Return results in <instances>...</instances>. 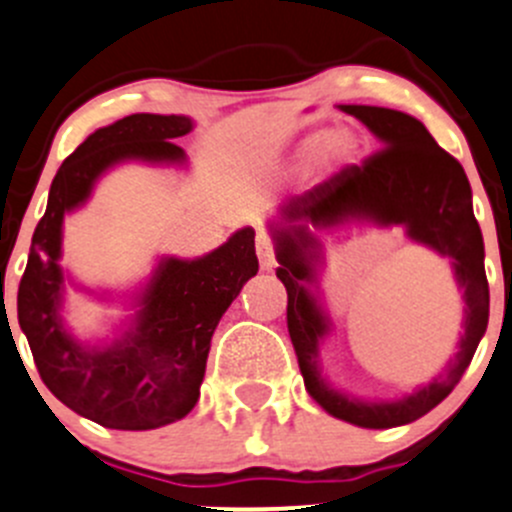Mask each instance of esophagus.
Listing matches in <instances>:
<instances>
[{
  "label": "esophagus",
  "instance_id": "esophagus-1",
  "mask_svg": "<svg viewBox=\"0 0 512 512\" xmlns=\"http://www.w3.org/2000/svg\"><path fill=\"white\" fill-rule=\"evenodd\" d=\"M255 247H257V257H260V265L262 270H272L277 265L275 260V242L267 232H257L255 237Z\"/></svg>",
  "mask_w": 512,
  "mask_h": 512
}]
</instances>
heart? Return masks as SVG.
Segmentation results:
<instances>
[{"label": "heart", "instance_id": "obj_1", "mask_svg": "<svg viewBox=\"0 0 512 512\" xmlns=\"http://www.w3.org/2000/svg\"><path fill=\"white\" fill-rule=\"evenodd\" d=\"M322 147H325V137H322V135H312L310 140L305 142L307 155H315V152H320ZM345 150H347V142L342 140L340 135H332L330 140H327V152H330V155L340 157V155H345Z\"/></svg>", "mask_w": 512, "mask_h": 512}]
</instances>
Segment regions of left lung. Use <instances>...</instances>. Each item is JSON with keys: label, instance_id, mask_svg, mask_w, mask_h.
<instances>
[{"label": "left lung", "instance_id": "1", "mask_svg": "<svg viewBox=\"0 0 512 512\" xmlns=\"http://www.w3.org/2000/svg\"><path fill=\"white\" fill-rule=\"evenodd\" d=\"M347 114L365 122L380 150L360 165H345L330 180L297 195L282 207L285 227H275L277 277L287 290V332L300 362L305 388L322 408L360 428H398L443 403L468 370L490 312L483 265V235L473 215L470 182L463 165L438 147L423 122L405 112L367 104H345ZM347 216H367L381 224H405L409 234L450 256L456 279L466 290V335L449 370L398 404H360L327 389L316 372V342L326 331L324 316L306 292L316 241L306 225L329 226Z\"/></svg>", "mask_w": 512, "mask_h": 512}]
</instances>
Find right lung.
<instances>
[{
	"instance_id": "right-lung-1",
	"label": "right lung",
	"mask_w": 512,
	"mask_h": 512,
	"mask_svg": "<svg viewBox=\"0 0 512 512\" xmlns=\"http://www.w3.org/2000/svg\"><path fill=\"white\" fill-rule=\"evenodd\" d=\"M177 114H130L89 135L59 167L34 230L17 292L19 327L42 382L69 410L112 430H155L185 418L200 398L212 332L242 285L257 275L255 230L235 232L202 260H165L142 297L135 330L107 350H84L59 320L64 212L89 197L119 160L182 162Z\"/></svg>"
}]
</instances>
